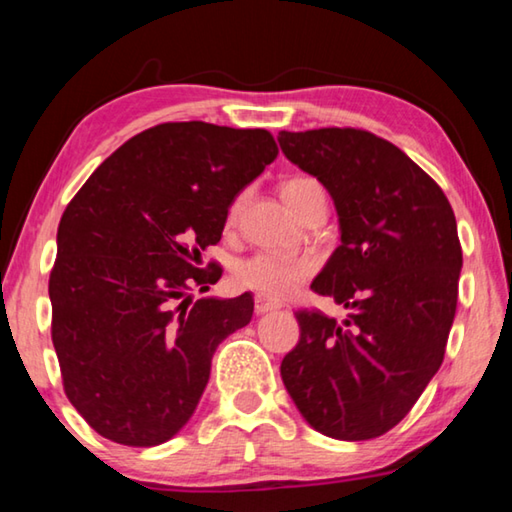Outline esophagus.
<instances>
[{"label": "esophagus", "instance_id": "34e87169", "mask_svg": "<svg viewBox=\"0 0 512 512\" xmlns=\"http://www.w3.org/2000/svg\"><path fill=\"white\" fill-rule=\"evenodd\" d=\"M280 309V302H273V300H266L262 296H255V314H268V311H275Z\"/></svg>", "mask_w": 512, "mask_h": 512}]
</instances>
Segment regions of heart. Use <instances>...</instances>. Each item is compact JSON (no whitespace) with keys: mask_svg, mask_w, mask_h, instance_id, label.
<instances>
[{"mask_svg":"<svg viewBox=\"0 0 512 512\" xmlns=\"http://www.w3.org/2000/svg\"><path fill=\"white\" fill-rule=\"evenodd\" d=\"M320 185L311 178H291L282 185V196L289 207L296 205L302 196L316 192ZM241 198L230 207V221L237 219ZM314 273V262L309 257H282L275 253H255L239 259L232 268V284L241 291H253L266 300H282Z\"/></svg>","mask_w":512,"mask_h":512,"instance_id":"heart-1","label":"heart"}]
</instances>
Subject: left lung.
<instances>
[{"label":"left lung","mask_w":512,"mask_h":512,"mask_svg":"<svg viewBox=\"0 0 512 512\" xmlns=\"http://www.w3.org/2000/svg\"><path fill=\"white\" fill-rule=\"evenodd\" d=\"M334 198L341 246L311 282L345 320L296 311L284 386L311 427L370 440L413 409L445 357L463 250L443 189L395 144L361 128L277 135Z\"/></svg>","instance_id":"1"}]
</instances>
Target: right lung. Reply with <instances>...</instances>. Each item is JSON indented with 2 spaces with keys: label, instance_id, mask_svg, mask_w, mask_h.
Wrapping results in <instances>:
<instances>
[{
  "label": "right lung",
  "instance_id": "right-lung-1",
  "mask_svg": "<svg viewBox=\"0 0 512 512\" xmlns=\"http://www.w3.org/2000/svg\"><path fill=\"white\" fill-rule=\"evenodd\" d=\"M277 158L264 128L167 121L99 164L58 225L51 341L67 400L112 443L153 447L185 427L219 343L253 296L192 300L228 207Z\"/></svg>",
  "mask_w": 512,
  "mask_h": 512
}]
</instances>
